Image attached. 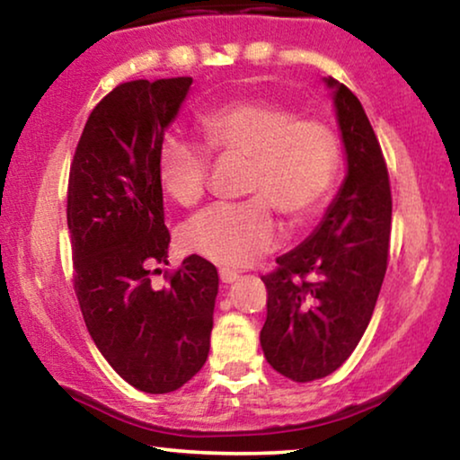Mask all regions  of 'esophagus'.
<instances>
[{
  "mask_svg": "<svg viewBox=\"0 0 460 460\" xmlns=\"http://www.w3.org/2000/svg\"><path fill=\"white\" fill-rule=\"evenodd\" d=\"M218 275H221L223 283H235L239 279L237 270H231V269H221L218 270Z\"/></svg>",
  "mask_w": 460,
  "mask_h": 460,
  "instance_id": "1",
  "label": "esophagus"
}]
</instances>
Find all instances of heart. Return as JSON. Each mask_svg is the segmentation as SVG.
I'll use <instances>...</instances> for the list:
<instances>
[{
    "instance_id": "heart-1",
    "label": "heart",
    "mask_w": 460,
    "mask_h": 460,
    "mask_svg": "<svg viewBox=\"0 0 460 460\" xmlns=\"http://www.w3.org/2000/svg\"><path fill=\"white\" fill-rule=\"evenodd\" d=\"M206 146L218 158L250 160L245 202H221L187 223V250L223 264L243 267L281 237L275 208L292 221L313 217L325 202L338 171V141L319 120H302L273 102L243 100L212 110L199 120ZM210 160L204 147L168 135L158 150V177L181 206L204 196Z\"/></svg>"
}]
</instances>
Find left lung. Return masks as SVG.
Masks as SVG:
<instances>
[{
    "label": "left lung",
    "instance_id": "obj_1",
    "mask_svg": "<svg viewBox=\"0 0 460 460\" xmlns=\"http://www.w3.org/2000/svg\"><path fill=\"white\" fill-rule=\"evenodd\" d=\"M323 81L333 95L346 177L316 229L262 277L264 358L297 384L332 375L358 346L390 248L392 193L379 141L357 95L332 76Z\"/></svg>",
    "mask_w": 460,
    "mask_h": 460
}]
</instances>
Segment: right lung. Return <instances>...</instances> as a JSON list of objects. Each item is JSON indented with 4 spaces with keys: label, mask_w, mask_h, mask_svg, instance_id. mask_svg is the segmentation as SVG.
<instances>
[{
    "label": "right lung",
    "mask_w": 460,
    "mask_h": 460,
    "mask_svg": "<svg viewBox=\"0 0 460 460\" xmlns=\"http://www.w3.org/2000/svg\"><path fill=\"white\" fill-rule=\"evenodd\" d=\"M191 83L112 89L89 114L70 166L66 218L83 319L110 367L146 394L179 390L210 350L215 264L191 254L168 286L150 279L152 264H168L171 243L158 150Z\"/></svg>",
    "instance_id": "1"
}]
</instances>
